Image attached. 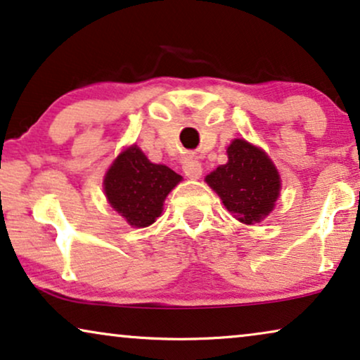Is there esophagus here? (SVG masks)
I'll return each instance as SVG.
<instances>
[{
	"mask_svg": "<svg viewBox=\"0 0 360 360\" xmlns=\"http://www.w3.org/2000/svg\"><path fill=\"white\" fill-rule=\"evenodd\" d=\"M181 170H184V174L188 176V179H200L201 174H203L201 164L195 159L184 160V164H181Z\"/></svg>",
	"mask_w": 360,
	"mask_h": 360,
	"instance_id": "esophagus-1",
	"label": "esophagus"
}]
</instances>
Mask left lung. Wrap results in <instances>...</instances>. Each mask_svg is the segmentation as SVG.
<instances>
[{
    "label": "left lung",
    "instance_id": "obj_1",
    "mask_svg": "<svg viewBox=\"0 0 360 360\" xmlns=\"http://www.w3.org/2000/svg\"><path fill=\"white\" fill-rule=\"evenodd\" d=\"M205 180L244 224L264 219L274 210L280 191L277 169L264 150L244 139L233 141L228 147V164Z\"/></svg>",
    "mask_w": 360,
    "mask_h": 360
}]
</instances>
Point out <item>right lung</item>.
Masks as SVG:
<instances>
[{"label":"right lung","instance_id":"right-lung-1","mask_svg":"<svg viewBox=\"0 0 360 360\" xmlns=\"http://www.w3.org/2000/svg\"><path fill=\"white\" fill-rule=\"evenodd\" d=\"M181 176L165 165L152 164L139 147L121 152L105 176V193L112 208L134 228L159 218L165 196Z\"/></svg>","mask_w":360,"mask_h":360}]
</instances>
